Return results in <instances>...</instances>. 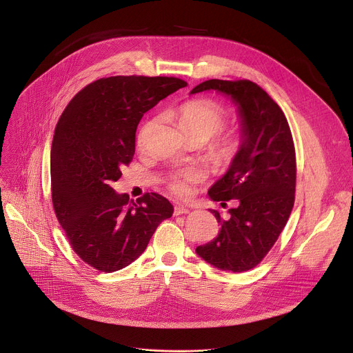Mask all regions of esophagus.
I'll return each instance as SVG.
<instances>
[{"mask_svg": "<svg viewBox=\"0 0 353 353\" xmlns=\"http://www.w3.org/2000/svg\"><path fill=\"white\" fill-rule=\"evenodd\" d=\"M188 212H190L188 208H185V207H183V205H176L173 214L177 216V215H183V214H188Z\"/></svg>", "mask_w": 353, "mask_h": 353, "instance_id": "obj_1", "label": "esophagus"}]
</instances>
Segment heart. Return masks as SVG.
Masks as SVG:
<instances>
[{
	"label": "heart",
	"instance_id": "b5f03b06",
	"mask_svg": "<svg viewBox=\"0 0 353 353\" xmlns=\"http://www.w3.org/2000/svg\"><path fill=\"white\" fill-rule=\"evenodd\" d=\"M229 116L225 108L214 100L196 99L180 106L177 110V123L187 137H203L205 141L216 137L228 124ZM152 123H148L139 132L138 141L142 142L146 130ZM245 143V137L241 130H232L222 135L214 148L216 159L221 163H232L240 154ZM203 179V170L199 168H183L172 172L168 177V187L179 196H184L190 191V185Z\"/></svg>",
	"mask_w": 353,
	"mask_h": 353
}]
</instances>
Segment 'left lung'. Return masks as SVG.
Wrapping results in <instances>:
<instances>
[{
    "mask_svg": "<svg viewBox=\"0 0 353 353\" xmlns=\"http://www.w3.org/2000/svg\"><path fill=\"white\" fill-rule=\"evenodd\" d=\"M218 90L239 108L245 143L226 174L208 191L222 207L218 236L196 247V254L223 271L243 272L257 267L283 230L294 204L296 152L282 109L257 83L248 79H210L191 93Z\"/></svg>",
    "mask_w": 353,
    "mask_h": 353,
    "instance_id": "obj_1",
    "label": "left lung"
}]
</instances>
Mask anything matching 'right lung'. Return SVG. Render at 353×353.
Here are the masks:
<instances>
[{"mask_svg":"<svg viewBox=\"0 0 353 353\" xmlns=\"http://www.w3.org/2000/svg\"><path fill=\"white\" fill-rule=\"evenodd\" d=\"M187 86L174 77H109L79 90L67 105L52 143V198L56 216L78 257L102 272L137 260L173 205L157 194H117L135 152L143 113Z\"/></svg>","mask_w":353,"mask_h":353,"instance_id":"right-lung-1","label":"right lung"}]
</instances>
